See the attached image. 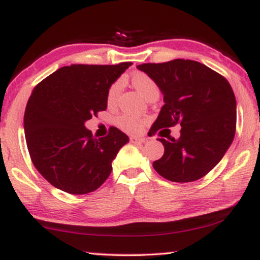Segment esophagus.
<instances>
[{"label": "esophagus", "instance_id": "34e87169", "mask_svg": "<svg viewBox=\"0 0 260 260\" xmlns=\"http://www.w3.org/2000/svg\"><path fill=\"white\" fill-rule=\"evenodd\" d=\"M130 142L133 144L138 145V144L144 143V140H143V138H138V137H130Z\"/></svg>", "mask_w": 260, "mask_h": 260}]
</instances>
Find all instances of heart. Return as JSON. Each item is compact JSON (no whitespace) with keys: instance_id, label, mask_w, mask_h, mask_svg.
Wrapping results in <instances>:
<instances>
[{"instance_id":"b5f03b06","label":"heart","mask_w":260,"mask_h":260,"mask_svg":"<svg viewBox=\"0 0 260 260\" xmlns=\"http://www.w3.org/2000/svg\"><path fill=\"white\" fill-rule=\"evenodd\" d=\"M131 83L136 90L140 92V93L143 95L144 98H147L149 94L152 93V92L158 91L157 85L154 80L151 79L148 74L142 73V72H137L133 74L131 77ZM120 86H122V83L120 81H115L111 86H110L109 91H108V103L109 104H112L113 102L116 101L117 95H118L119 91H120ZM116 124L118 125L120 129L126 131L129 134H138L143 127V120L138 117L131 116V115H120L116 118Z\"/></svg>"}]
</instances>
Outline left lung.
Instances as JSON below:
<instances>
[{
	"label": "left lung",
	"mask_w": 260,
	"mask_h": 260,
	"mask_svg": "<svg viewBox=\"0 0 260 260\" xmlns=\"http://www.w3.org/2000/svg\"><path fill=\"white\" fill-rule=\"evenodd\" d=\"M137 69L155 81L165 102L149 135L181 125L177 140L158 138L165 154L152 167L173 182L201 179L221 161L236 134L237 102L230 83L193 60L142 63Z\"/></svg>",
	"instance_id": "obj_1"
}]
</instances>
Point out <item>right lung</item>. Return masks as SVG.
Returning a JSON list of instances; mask_svg holds the SVG:
<instances>
[{"instance_id": "add662e5", "label": "right lung", "mask_w": 260, "mask_h": 260, "mask_svg": "<svg viewBox=\"0 0 260 260\" xmlns=\"http://www.w3.org/2000/svg\"><path fill=\"white\" fill-rule=\"evenodd\" d=\"M133 62L71 65L39 83L28 99L23 126L38 172L70 194H87L105 182L129 137L115 126L94 138L85 122L108 108V91Z\"/></svg>"}]
</instances>
